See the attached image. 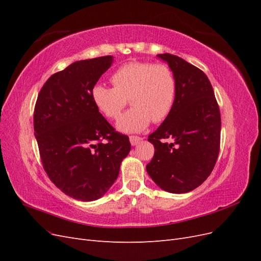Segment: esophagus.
Here are the masks:
<instances>
[{"mask_svg": "<svg viewBox=\"0 0 261 261\" xmlns=\"http://www.w3.org/2000/svg\"><path fill=\"white\" fill-rule=\"evenodd\" d=\"M140 140H141V138L138 137V136H130V137H129V141H130V144H132L133 146L138 145V144L140 143Z\"/></svg>", "mask_w": 261, "mask_h": 261, "instance_id": "1", "label": "esophagus"}]
</instances>
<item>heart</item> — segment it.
I'll return each instance as SVG.
<instances>
[{"instance_id":"obj_1","label":"heart","mask_w":261,"mask_h":261,"mask_svg":"<svg viewBox=\"0 0 261 261\" xmlns=\"http://www.w3.org/2000/svg\"><path fill=\"white\" fill-rule=\"evenodd\" d=\"M114 88L97 84L91 90L93 105L111 120L120 116L127 103L133 107L117 122L125 133L141 132L153 121L160 123L174 106L176 82L168 65L149 62H129L117 68L111 77Z\"/></svg>"}]
</instances>
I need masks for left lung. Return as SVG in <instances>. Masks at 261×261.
I'll list each match as a JSON object with an SVG mask.
<instances>
[{
    "label": "left lung",
    "instance_id": "1",
    "mask_svg": "<svg viewBox=\"0 0 261 261\" xmlns=\"http://www.w3.org/2000/svg\"><path fill=\"white\" fill-rule=\"evenodd\" d=\"M158 58L168 63L175 77L176 96L169 116L148 137L154 154L146 169L163 191L185 194L201 185L215 168L220 150V110L201 69L170 53Z\"/></svg>",
    "mask_w": 261,
    "mask_h": 261
}]
</instances>
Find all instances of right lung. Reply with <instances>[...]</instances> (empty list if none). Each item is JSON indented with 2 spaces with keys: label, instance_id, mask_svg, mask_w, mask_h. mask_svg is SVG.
I'll list each match as a JSON object with an SVG mask.
<instances>
[{
  "label": "right lung",
  "instance_id": "right-lung-1",
  "mask_svg": "<svg viewBox=\"0 0 261 261\" xmlns=\"http://www.w3.org/2000/svg\"><path fill=\"white\" fill-rule=\"evenodd\" d=\"M112 63L111 55L73 63L45 82L36 102L34 129L43 169L77 200L103 196L130 151L128 136L115 132L91 99Z\"/></svg>",
  "mask_w": 261,
  "mask_h": 261
}]
</instances>
